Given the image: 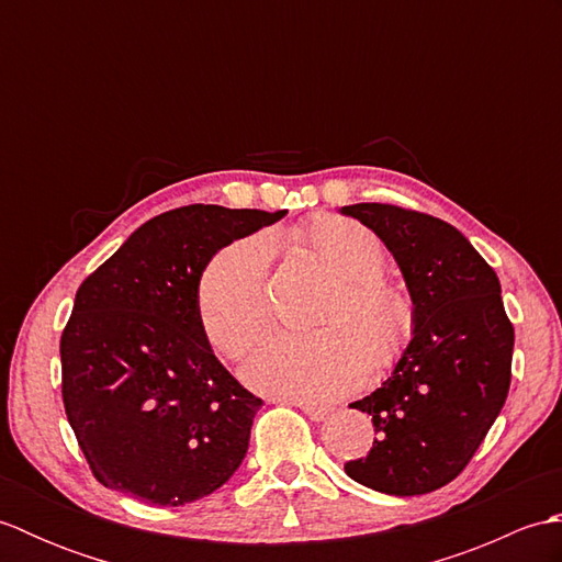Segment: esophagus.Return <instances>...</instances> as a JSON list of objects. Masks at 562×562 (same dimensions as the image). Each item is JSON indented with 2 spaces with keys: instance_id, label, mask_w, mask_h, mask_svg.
I'll use <instances>...</instances> for the list:
<instances>
[{
  "instance_id": "34e87169",
  "label": "esophagus",
  "mask_w": 562,
  "mask_h": 562,
  "mask_svg": "<svg viewBox=\"0 0 562 562\" xmlns=\"http://www.w3.org/2000/svg\"><path fill=\"white\" fill-rule=\"evenodd\" d=\"M280 401L288 403V405H296V408H302V413L308 417V420H314V423H324L326 417L330 415L328 408H321V405L306 403V401H296V398H280Z\"/></svg>"
}]
</instances>
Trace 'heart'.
<instances>
[{
  "mask_svg": "<svg viewBox=\"0 0 562 562\" xmlns=\"http://www.w3.org/2000/svg\"><path fill=\"white\" fill-rule=\"evenodd\" d=\"M302 241L338 274L316 333H272L244 364V376L260 393L306 403H324L360 384L367 352L389 362L401 350L411 326L403 292L384 272L386 250L369 226L318 217L300 232ZM270 244L248 236L214 256L195 292L200 328L217 352L238 357L266 326Z\"/></svg>",
  "mask_w": 562,
  "mask_h": 562,
  "instance_id": "heart-1",
  "label": "heart"
}]
</instances>
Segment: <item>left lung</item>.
Listing matches in <instances>:
<instances>
[{
	"label": "left lung",
	"instance_id": "left-lung-1",
	"mask_svg": "<svg viewBox=\"0 0 562 562\" xmlns=\"http://www.w3.org/2000/svg\"><path fill=\"white\" fill-rule=\"evenodd\" d=\"M396 258L413 300V338L374 393L350 403L372 415L367 457L352 481L386 495H425L451 483L481 447L509 391L515 328L499 280L459 229L384 202L340 210Z\"/></svg>",
	"mask_w": 562,
	"mask_h": 562
}]
</instances>
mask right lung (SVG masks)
<instances>
[{"label":"right lung","mask_w":562,"mask_h":562,"mask_svg":"<svg viewBox=\"0 0 562 562\" xmlns=\"http://www.w3.org/2000/svg\"><path fill=\"white\" fill-rule=\"evenodd\" d=\"M284 214L164 212L81 282L59 340L63 401L99 483L178 507L214 493L241 465L262 401L214 357L195 292L217 250Z\"/></svg>","instance_id":"right-lung-1"}]
</instances>
